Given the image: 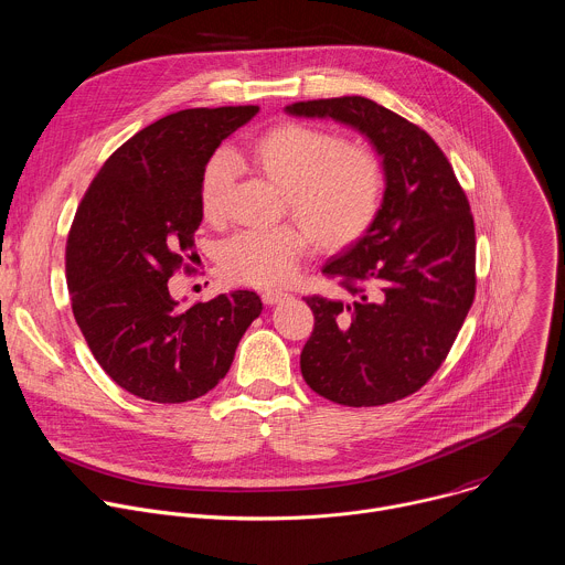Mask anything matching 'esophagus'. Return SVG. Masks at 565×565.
Segmentation results:
<instances>
[{
  "instance_id": "esophagus-1",
  "label": "esophagus",
  "mask_w": 565,
  "mask_h": 565,
  "mask_svg": "<svg viewBox=\"0 0 565 565\" xmlns=\"http://www.w3.org/2000/svg\"><path fill=\"white\" fill-rule=\"evenodd\" d=\"M262 299H264V303L275 306V303H281L284 299H288V295L281 292V290H266V292L262 295Z\"/></svg>"
}]
</instances>
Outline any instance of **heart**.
<instances>
[{
	"instance_id": "b5f03b06",
	"label": "heart",
	"mask_w": 565,
	"mask_h": 565,
	"mask_svg": "<svg viewBox=\"0 0 565 565\" xmlns=\"http://www.w3.org/2000/svg\"><path fill=\"white\" fill-rule=\"evenodd\" d=\"M246 163L286 192L288 207L321 250H340L373 223L382 199L380 160L360 145L303 125H281L259 136ZM232 183V160L214 153L201 179V210L216 218ZM303 253V234L292 225L236 232L218 248L223 273L259 288L284 284Z\"/></svg>"
}]
</instances>
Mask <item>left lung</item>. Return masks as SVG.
Segmentation results:
<instances>
[{"label":"left lung","instance_id":"8db88e82","mask_svg":"<svg viewBox=\"0 0 565 565\" xmlns=\"http://www.w3.org/2000/svg\"><path fill=\"white\" fill-rule=\"evenodd\" d=\"M286 114L351 127L380 158L384 194L373 223L321 268L347 297H306L315 329L299 364L306 384L338 405H388L438 371L471 308L467 196L434 138L369 98L295 103Z\"/></svg>","mask_w":565,"mask_h":565}]
</instances>
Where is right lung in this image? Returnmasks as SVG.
Segmentation results:
<instances>
[{
	"instance_id": "add662e5",
	"label": "right lung",
	"mask_w": 565,
	"mask_h": 565,
	"mask_svg": "<svg viewBox=\"0 0 565 565\" xmlns=\"http://www.w3.org/2000/svg\"><path fill=\"white\" fill-rule=\"evenodd\" d=\"M259 107L185 109L118 147L66 241L71 308L94 358L125 391L177 405L212 391L264 303L232 290L181 308L168 279L194 259L207 160Z\"/></svg>"
}]
</instances>
